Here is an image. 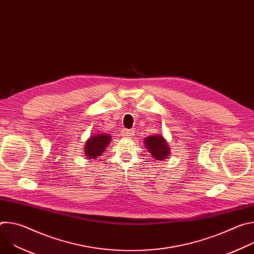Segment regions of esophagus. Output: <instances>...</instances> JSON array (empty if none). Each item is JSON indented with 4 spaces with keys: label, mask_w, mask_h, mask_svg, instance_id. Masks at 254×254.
I'll use <instances>...</instances> for the list:
<instances>
[{
    "label": "esophagus",
    "mask_w": 254,
    "mask_h": 254,
    "mask_svg": "<svg viewBox=\"0 0 254 254\" xmlns=\"http://www.w3.org/2000/svg\"><path fill=\"white\" fill-rule=\"evenodd\" d=\"M122 133H123L125 136H131V135H133V130L124 128L123 131H122Z\"/></svg>",
    "instance_id": "obj_1"
}]
</instances>
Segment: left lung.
<instances>
[{
  "label": "left lung",
  "mask_w": 254,
  "mask_h": 254,
  "mask_svg": "<svg viewBox=\"0 0 254 254\" xmlns=\"http://www.w3.org/2000/svg\"><path fill=\"white\" fill-rule=\"evenodd\" d=\"M144 143H146V148L157 161H162L170 155V148L163 135L156 134L148 136L144 139Z\"/></svg>",
  "instance_id": "1"
}]
</instances>
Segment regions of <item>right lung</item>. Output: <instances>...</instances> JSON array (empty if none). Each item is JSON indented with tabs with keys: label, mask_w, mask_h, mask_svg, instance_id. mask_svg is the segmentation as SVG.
Segmentation results:
<instances>
[{
	"label": "right lung",
	"mask_w": 254,
	"mask_h": 254,
	"mask_svg": "<svg viewBox=\"0 0 254 254\" xmlns=\"http://www.w3.org/2000/svg\"><path fill=\"white\" fill-rule=\"evenodd\" d=\"M111 140V135H107L106 133H99L91 136L85 144V156L92 160L99 157Z\"/></svg>",
	"instance_id": "right-lung-1"
}]
</instances>
